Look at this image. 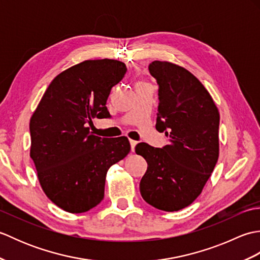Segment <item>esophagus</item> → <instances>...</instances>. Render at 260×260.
I'll use <instances>...</instances> for the list:
<instances>
[{
    "label": "esophagus",
    "instance_id": "obj_1",
    "mask_svg": "<svg viewBox=\"0 0 260 260\" xmlns=\"http://www.w3.org/2000/svg\"><path fill=\"white\" fill-rule=\"evenodd\" d=\"M129 143H131V148H132V152L135 151V146L137 144V142L134 141V140H129Z\"/></svg>",
    "mask_w": 260,
    "mask_h": 260
}]
</instances>
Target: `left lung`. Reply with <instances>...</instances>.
Returning a JSON list of instances; mask_svg holds the SVG:
<instances>
[{"mask_svg": "<svg viewBox=\"0 0 260 260\" xmlns=\"http://www.w3.org/2000/svg\"><path fill=\"white\" fill-rule=\"evenodd\" d=\"M158 85L156 129L170 144L162 148L139 143L146 159L141 180L144 200L163 211H178L200 196L219 157L220 115L197 77L178 64L155 60L148 66Z\"/></svg>", "mask_w": 260, "mask_h": 260, "instance_id": "obj_1", "label": "left lung"}]
</instances>
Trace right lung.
Segmentation results:
<instances>
[{
  "label": "right lung",
  "mask_w": 260,
  "mask_h": 260,
  "mask_svg": "<svg viewBox=\"0 0 260 260\" xmlns=\"http://www.w3.org/2000/svg\"><path fill=\"white\" fill-rule=\"evenodd\" d=\"M126 71L113 59L76 64L51 81L32 115L30 156L42 190L64 211L101 203L108 169L131 151L127 137H98L88 127L92 118L110 117L107 98Z\"/></svg>",
  "instance_id": "obj_1"
}]
</instances>
